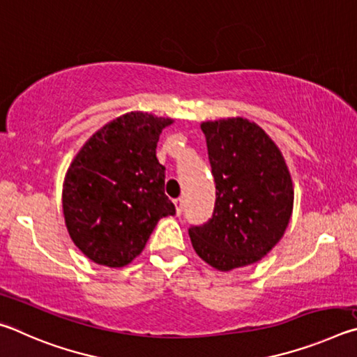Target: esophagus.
Returning a JSON list of instances; mask_svg holds the SVG:
<instances>
[{"mask_svg":"<svg viewBox=\"0 0 357 357\" xmlns=\"http://www.w3.org/2000/svg\"><path fill=\"white\" fill-rule=\"evenodd\" d=\"M174 206H176V213L179 215L181 213H183V208H184V198L183 197L176 198V200H174Z\"/></svg>","mask_w":357,"mask_h":357,"instance_id":"1","label":"esophagus"}]
</instances>
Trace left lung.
<instances>
[{"label":"left lung","instance_id":"8db88e82","mask_svg":"<svg viewBox=\"0 0 357 357\" xmlns=\"http://www.w3.org/2000/svg\"><path fill=\"white\" fill-rule=\"evenodd\" d=\"M215 183L213 217L190 227L197 255L219 271L253 264L282 239L293 211L285 159L258 124L245 118L202 123Z\"/></svg>","mask_w":357,"mask_h":357}]
</instances>
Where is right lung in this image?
<instances>
[{"mask_svg":"<svg viewBox=\"0 0 357 357\" xmlns=\"http://www.w3.org/2000/svg\"><path fill=\"white\" fill-rule=\"evenodd\" d=\"M173 119L130 112L110 121L78 151L63 184V213L74 244L91 261L123 268L138 257L162 217L165 195L155 148Z\"/></svg>","mask_w":357,"mask_h":357,"instance_id":"1","label":"right lung"}]
</instances>
